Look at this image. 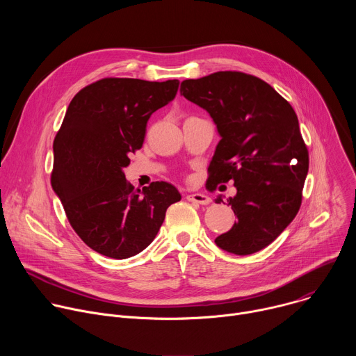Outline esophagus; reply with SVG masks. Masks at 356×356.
Instances as JSON below:
<instances>
[{
  "label": "esophagus",
  "mask_w": 356,
  "mask_h": 356,
  "mask_svg": "<svg viewBox=\"0 0 356 356\" xmlns=\"http://www.w3.org/2000/svg\"><path fill=\"white\" fill-rule=\"evenodd\" d=\"M187 200H188V201L198 202V204H201V206H207V204H210V202H211V198H210L209 195H206V194H202V193H193V194H188V195H187Z\"/></svg>",
  "instance_id": "1"
}]
</instances>
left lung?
I'll use <instances>...</instances> for the list:
<instances>
[{"label":"left lung","mask_w":356,"mask_h":356,"mask_svg":"<svg viewBox=\"0 0 356 356\" xmlns=\"http://www.w3.org/2000/svg\"><path fill=\"white\" fill-rule=\"evenodd\" d=\"M180 94L211 115L221 136L209 166V190L229 180L236 187L227 202L238 221L216 243L235 255L266 248L297 216L309 172L293 107L266 81L242 72L184 80Z\"/></svg>","instance_id":"8db88e82"}]
</instances>
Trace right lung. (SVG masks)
<instances>
[{"label":"right lung","mask_w":356,"mask_h":356,"mask_svg":"<svg viewBox=\"0 0 356 356\" xmlns=\"http://www.w3.org/2000/svg\"><path fill=\"white\" fill-rule=\"evenodd\" d=\"M179 83L106 77L70 101L50 183L72 228L101 255L127 259L143 250L181 198L166 181L135 188L122 172L142 147L147 120L176 97Z\"/></svg>","instance_id":"add662e5"}]
</instances>
